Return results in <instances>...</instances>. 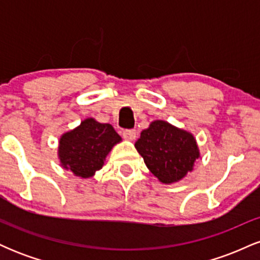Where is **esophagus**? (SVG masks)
Listing matches in <instances>:
<instances>
[{"mask_svg": "<svg viewBox=\"0 0 260 260\" xmlns=\"http://www.w3.org/2000/svg\"><path fill=\"white\" fill-rule=\"evenodd\" d=\"M137 137V132L134 129L123 131V138L126 140H134Z\"/></svg>", "mask_w": 260, "mask_h": 260, "instance_id": "obj_1", "label": "esophagus"}]
</instances>
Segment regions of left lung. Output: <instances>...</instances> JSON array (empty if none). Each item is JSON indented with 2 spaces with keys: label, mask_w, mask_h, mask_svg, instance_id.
Here are the masks:
<instances>
[{
  "label": "left lung",
  "mask_w": 260,
  "mask_h": 260,
  "mask_svg": "<svg viewBox=\"0 0 260 260\" xmlns=\"http://www.w3.org/2000/svg\"><path fill=\"white\" fill-rule=\"evenodd\" d=\"M134 147L149 171L165 184L186 177L201 156L192 133L161 120L153 121L147 129L142 131Z\"/></svg>",
  "instance_id": "1"
}]
</instances>
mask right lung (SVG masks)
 I'll return each mask as SVG.
<instances>
[{"label":"right lung","mask_w":260,"mask_h":260,"mask_svg":"<svg viewBox=\"0 0 260 260\" xmlns=\"http://www.w3.org/2000/svg\"><path fill=\"white\" fill-rule=\"evenodd\" d=\"M121 140L110 123L85 118L78 127L63 133L59 138V162L74 176L92 177L104 166L111 149Z\"/></svg>","instance_id":"1"}]
</instances>
